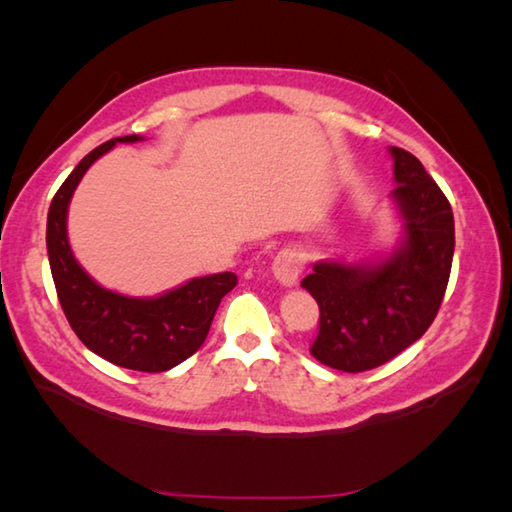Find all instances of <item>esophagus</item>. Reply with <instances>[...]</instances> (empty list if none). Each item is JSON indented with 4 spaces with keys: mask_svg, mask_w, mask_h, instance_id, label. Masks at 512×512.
<instances>
[{
    "mask_svg": "<svg viewBox=\"0 0 512 512\" xmlns=\"http://www.w3.org/2000/svg\"><path fill=\"white\" fill-rule=\"evenodd\" d=\"M301 259L292 250H279L273 259V275L281 286H295L301 275Z\"/></svg>",
    "mask_w": 512,
    "mask_h": 512,
    "instance_id": "obj_1",
    "label": "esophagus"
}]
</instances>
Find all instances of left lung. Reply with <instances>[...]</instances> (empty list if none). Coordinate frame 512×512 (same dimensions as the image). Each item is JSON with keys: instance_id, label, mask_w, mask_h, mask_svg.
<instances>
[{"instance_id": "left-lung-1", "label": "left lung", "mask_w": 512, "mask_h": 512, "mask_svg": "<svg viewBox=\"0 0 512 512\" xmlns=\"http://www.w3.org/2000/svg\"><path fill=\"white\" fill-rule=\"evenodd\" d=\"M389 154L398 184L391 200L402 220L394 253L361 264L323 259L301 281L321 310L310 354L350 374L383 365L416 343L436 319L451 275L449 200L416 156L400 147H389Z\"/></svg>"}]
</instances>
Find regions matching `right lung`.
I'll list each match as a JSON object with an SVG mask.
<instances>
[{
	"mask_svg": "<svg viewBox=\"0 0 512 512\" xmlns=\"http://www.w3.org/2000/svg\"><path fill=\"white\" fill-rule=\"evenodd\" d=\"M143 136H121L92 149L74 167L52 198L46 246L61 308L83 345L105 361L136 372H167L200 350L222 297L237 286L235 273L189 279L158 297H127L107 290L85 273L68 242V206L96 160L116 143H138Z\"/></svg>",
	"mask_w": 512,
	"mask_h": 512,
	"instance_id": "right-lung-1",
	"label": "right lung"
}]
</instances>
